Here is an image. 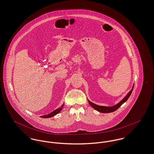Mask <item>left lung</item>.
<instances>
[{
	"instance_id": "left-lung-1",
	"label": "left lung",
	"mask_w": 154,
	"mask_h": 154,
	"mask_svg": "<svg viewBox=\"0 0 154 154\" xmlns=\"http://www.w3.org/2000/svg\"><path fill=\"white\" fill-rule=\"evenodd\" d=\"M134 85L133 86V88L128 93V94L126 96V97L120 102L118 104L115 105L114 106H112V107H106V106H98L97 104H95L94 103H93L92 102H91L90 101L88 100V102L89 103V104H90V106L93 107L94 109H96V110L100 112H102V113H110V112H115V110H116L118 109H119L120 107L122 106V104H123L125 102H126V100L129 99V97H130L132 91H133V89H134Z\"/></svg>"
}]
</instances>
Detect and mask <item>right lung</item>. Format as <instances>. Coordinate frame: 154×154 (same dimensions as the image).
Segmentation results:
<instances>
[{
  "label": "right lung",
  "mask_w": 154,
  "mask_h": 154,
  "mask_svg": "<svg viewBox=\"0 0 154 154\" xmlns=\"http://www.w3.org/2000/svg\"><path fill=\"white\" fill-rule=\"evenodd\" d=\"M63 107H64V104H63L60 107H59V108H58L57 109H56V110H54L53 112H52L51 113H49L48 115H44V116H41V118H48L52 117V116H55V115H57V113H60V111L63 109Z\"/></svg>",
  "instance_id": "1"
}]
</instances>
